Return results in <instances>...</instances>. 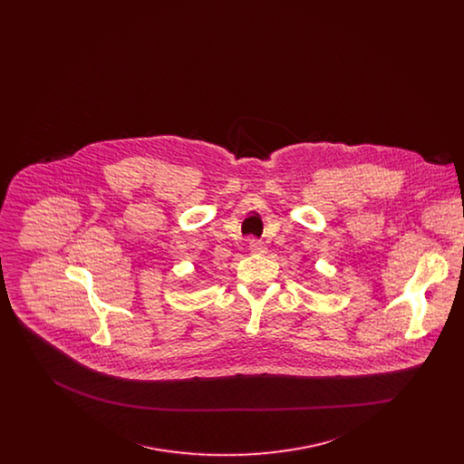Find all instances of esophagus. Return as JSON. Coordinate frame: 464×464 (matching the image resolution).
<instances>
[{
	"label": "esophagus",
	"mask_w": 464,
	"mask_h": 464,
	"mask_svg": "<svg viewBox=\"0 0 464 464\" xmlns=\"http://www.w3.org/2000/svg\"><path fill=\"white\" fill-rule=\"evenodd\" d=\"M248 250H250L252 254L261 256V254H266V245L263 242H259V240H250V242H248Z\"/></svg>",
	"instance_id": "34e87169"
}]
</instances>
